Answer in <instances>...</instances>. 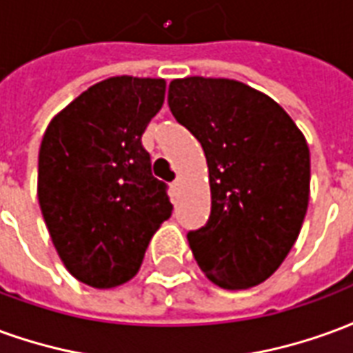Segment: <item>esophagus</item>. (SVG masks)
<instances>
[{
    "instance_id": "34e87169",
    "label": "esophagus",
    "mask_w": 353,
    "mask_h": 353,
    "mask_svg": "<svg viewBox=\"0 0 353 353\" xmlns=\"http://www.w3.org/2000/svg\"><path fill=\"white\" fill-rule=\"evenodd\" d=\"M181 185H183V177H181V176H177L176 179H174V183H172V187H174V189H179V187H181Z\"/></svg>"
}]
</instances>
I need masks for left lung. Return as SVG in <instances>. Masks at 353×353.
<instances>
[{"label": "left lung", "mask_w": 353, "mask_h": 353, "mask_svg": "<svg viewBox=\"0 0 353 353\" xmlns=\"http://www.w3.org/2000/svg\"><path fill=\"white\" fill-rule=\"evenodd\" d=\"M168 105L200 141L210 172L212 214L187 234L200 270L223 289L259 285L303 227L310 199L304 134L270 96L234 79H174Z\"/></svg>", "instance_id": "left-lung-1"}]
</instances>
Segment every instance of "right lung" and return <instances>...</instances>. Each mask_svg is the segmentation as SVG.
Instances as JSON below:
<instances>
[{
	"label": "right lung",
	"mask_w": 353,
	"mask_h": 353,
	"mask_svg": "<svg viewBox=\"0 0 353 353\" xmlns=\"http://www.w3.org/2000/svg\"><path fill=\"white\" fill-rule=\"evenodd\" d=\"M166 81L119 75L68 103L39 147L37 199L58 257L96 289L138 274L149 240L172 215L141 134L161 111Z\"/></svg>",
	"instance_id": "add662e5"
}]
</instances>
